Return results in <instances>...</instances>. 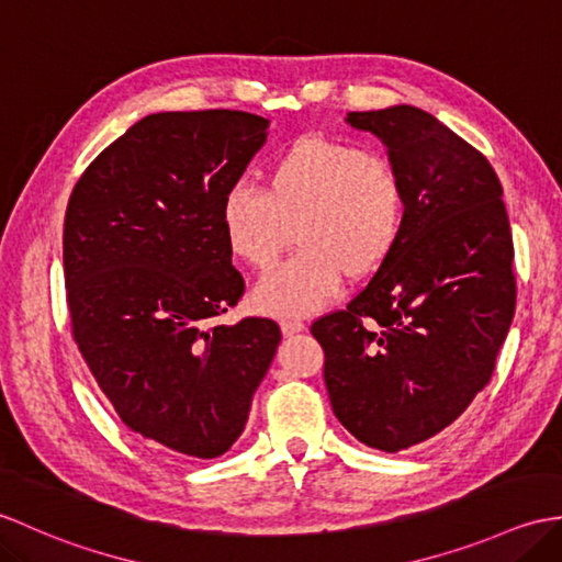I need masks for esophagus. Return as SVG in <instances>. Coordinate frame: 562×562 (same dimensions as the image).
Returning a JSON list of instances; mask_svg holds the SVG:
<instances>
[{
    "label": "esophagus",
    "instance_id": "esophagus-1",
    "mask_svg": "<svg viewBox=\"0 0 562 562\" xmlns=\"http://www.w3.org/2000/svg\"><path fill=\"white\" fill-rule=\"evenodd\" d=\"M280 328H282V335L284 337H292V335H296V333H304L306 330V325L299 321V318H284L282 323H280Z\"/></svg>",
    "mask_w": 562,
    "mask_h": 562
}]
</instances>
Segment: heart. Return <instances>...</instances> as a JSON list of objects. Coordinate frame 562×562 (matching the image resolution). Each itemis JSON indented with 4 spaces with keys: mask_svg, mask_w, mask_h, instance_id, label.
Returning <instances> with one entry per match:
<instances>
[{
    "mask_svg": "<svg viewBox=\"0 0 562 562\" xmlns=\"http://www.w3.org/2000/svg\"><path fill=\"white\" fill-rule=\"evenodd\" d=\"M407 195L395 165L330 136L290 143L266 169V187L234 184L220 225L229 251L256 270L276 266L294 234L292 260L260 280L254 304L278 316H306L340 290L342 272L361 280L393 256Z\"/></svg>",
    "mask_w": 562,
    "mask_h": 562,
    "instance_id": "1",
    "label": "heart"
}]
</instances>
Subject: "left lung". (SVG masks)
Here are the masks:
<instances>
[{"mask_svg":"<svg viewBox=\"0 0 562 562\" xmlns=\"http://www.w3.org/2000/svg\"><path fill=\"white\" fill-rule=\"evenodd\" d=\"M347 124L383 140L407 213L393 256L311 333L337 419L363 446L400 452L491 381L517 299L510 220L488 160L434 114L393 104Z\"/></svg>","mask_w":562,"mask_h":562,"instance_id":"1","label":"left lung"}]
</instances>
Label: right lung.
I'll list each match as a JSON object with an SVG mask.
<instances>
[{
  "label": "right lung",
  "instance_id": "obj_1",
  "mask_svg": "<svg viewBox=\"0 0 562 562\" xmlns=\"http://www.w3.org/2000/svg\"><path fill=\"white\" fill-rule=\"evenodd\" d=\"M237 110L143 116L76 181L64 217L71 335L120 419L179 458L225 454L282 340L217 325L244 294L220 203L263 148Z\"/></svg>",
  "mask_w": 562,
  "mask_h": 562
}]
</instances>
